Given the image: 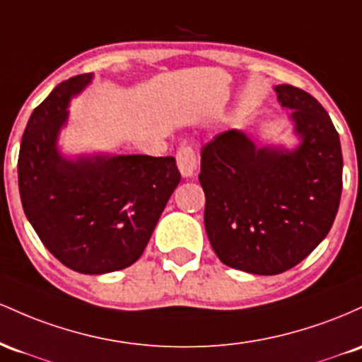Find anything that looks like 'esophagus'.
Segmentation results:
<instances>
[{
	"label": "esophagus",
	"instance_id": "1",
	"mask_svg": "<svg viewBox=\"0 0 362 362\" xmlns=\"http://www.w3.org/2000/svg\"><path fill=\"white\" fill-rule=\"evenodd\" d=\"M176 164L182 177H192L197 170V153L192 145L185 144L177 148L176 152Z\"/></svg>",
	"mask_w": 362,
	"mask_h": 362
}]
</instances>
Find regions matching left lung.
I'll use <instances>...</instances> for the list:
<instances>
[{
    "label": "left lung",
    "mask_w": 362,
    "mask_h": 362,
    "mask_svg": "<svg viewBox=\"0 0 362 362\" xmlns=\"http://www.w3.org/2000/svg\"><path fill=\"white\" fill-rule=\"evenodd\" d=\"M292 109L303 144L294 152L257 148L229 129L202 147L205 230L215 255L233 269L277 275L323 241L342 194L339 133L323 105L292 85L275 87Z\"/></svg>",
    "instance_id": "1"
}]
</instances>
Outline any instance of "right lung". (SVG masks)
<instances>
[{
  "instance_id": "1",
  "label": "right lung",
  "mask_w": 362,
  "mask_h": 362,
  "mask_svg": "<svg viewBox=\"0 0 362 362\" xmlns=\"http://www.w3.org/2000/svg\"><path fill=\"white\" fill-rule=\"evenodd\" d=\"M90 78L64 80L34 109L20 144L18 189L42 245L68 269L97 275L141 257L181 174L174 157L61 159L56 138L68 100Z\"/></svg>"
}]
</instances>
